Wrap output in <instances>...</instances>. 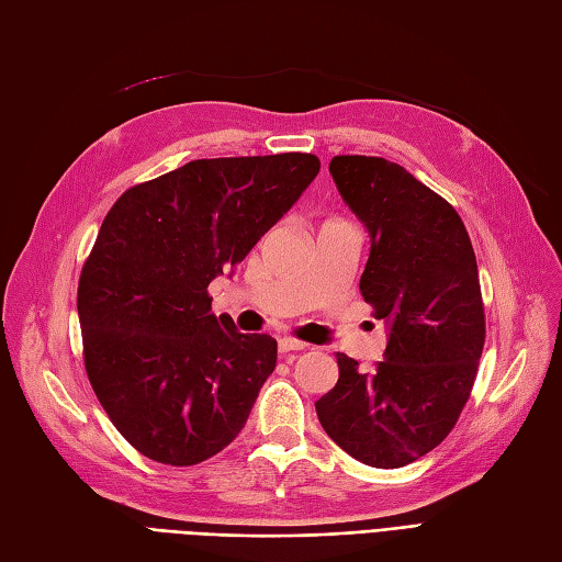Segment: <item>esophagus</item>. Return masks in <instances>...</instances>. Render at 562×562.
Listing matches in <instances>:
<instances>
[{
  "mask_svg": "<svg viewBox=\"0 0 562 562\" xmlns=\"http://www.w3.org/2000/svg\"><path fill=\"white\" fill-rule=\"evenodd\" d=\"M304 347V342H300V339H295V337H279V351L281 353H285V351H302Z\"/></svg>",
  "mask_w": 562,
  "mask_h": 562,
  "instance_id": "1",
  "label": "esophagus"
}]
</instances>
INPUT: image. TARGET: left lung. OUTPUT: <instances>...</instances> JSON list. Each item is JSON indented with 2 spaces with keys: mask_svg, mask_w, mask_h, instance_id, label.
I'll list each match as a JSON object with an SVG mask.
<instances>
[{
  "mask_svg": "<svg viewBox=\"0 0 562 562\" xmlns=\"http://www.w3.org/2000/svg\"><path fill=\"white\" fill-rule=\"evenodd\" d=\"M330 176L370 236L359 288L386 349L372 372L337 353L316 415L353 459L398 469L431 452L469 401L485 345L479 265L462 217L403 166L345 155Z\"/></svg>",
  "mask_w": 562,
  "mask_h": 562,
  "instance_id": "obj_1",
  "label": "left lung"
}]
</instances>
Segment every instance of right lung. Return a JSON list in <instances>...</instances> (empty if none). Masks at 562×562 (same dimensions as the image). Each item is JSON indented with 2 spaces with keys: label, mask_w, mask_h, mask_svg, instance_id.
<instances>
[{
  "label": "right lung",
  "mask_w": 562,
  "mask_h": 562,
  "mask_svg": "<svg viewBox=\"0 0 562 562\" xmlns=\"http://www.w3.org/2000/svg\"><path fill=\"white\" fill-rule=\"evenodd\" d=\"M314 155L196 159L116 199L81 269L83 366L128 443L192 467L239 436L277 339L211 314L232 271L318 176Z\"/></svg>",
  "instance_id": "add662e5"
}]
</instances>
